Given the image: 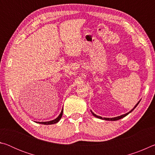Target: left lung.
Segmentation results:
<instances>
[{
  "mask_svg": "<svg viewBox=\"0 0 155 155\" xmlns=\"http://www.w3.org/2000/svg\"><path fill=\"white\" fill-rule=\"evenodd\" d=\"M140 101H141V100H140ZM140 101H139L138 103L135 104V106L134 107H133V108L132 109H131L129 112H128V113H127V114H123V115H120V116L111 117V118H109V117H101V116H99V115H97L96 114H94V112L91 111V114H92V115H94V116L97 117V118H99V119H101V120H107V121H115V120H120V119L123 118V117H124L125 116H127V115H128V114H130V113L132 112V111H133V110L135 109V107L138 105V104L140 103Z\"/></svg>",
  "mask_w": 155,
  "mask_h": 155,
  "instance_id": "obj_1",
  "label": "left lung"
}]
</instances>
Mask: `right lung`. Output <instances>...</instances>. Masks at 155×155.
I'll list each match as a JSON object with an SVG mask.
<instances>
[{
    "label": "right lung",
    "mask_w": 155,
    "mask_h": 155,
    "mask_svg": "<svg viewBox=\"0 0 155 155\" xmlns=\"http://www.w3.org/2000/svg\"><path fill=\"white\" fill-rule=\"evenodd\" d=\"M62 115H63V109L61 110V113H60V114L59 115V116L55 118L54 120H51V121H48V122H35L36 123H38V124H45V125H48V124H56V123L58 122L60 120H61V117H62Z\"/></svg>",
    "instance_id": "obj_1"
}]
</instances>
